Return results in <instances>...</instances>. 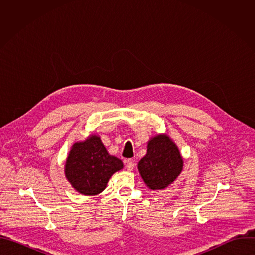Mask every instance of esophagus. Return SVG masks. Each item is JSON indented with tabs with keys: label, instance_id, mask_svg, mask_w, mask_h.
Returning <instances> with one entry per match:
<instances>
[{
	"label": "esophagus",
	"instance_id": "obj_1",
	"mask_svg": "<svg viewBox=\"0 0 255 255\" xmlns=\"http://www.w3.org/2000/svg\"><path fill=\"white\" fill-rule=\"evenodd\" d=\"M125 164H126V169L129 170V171L133 170L134 167H135V163H134V161L131 160V159H127V160L125 161Z\"/></svg>",
	"mask_w": 255,
	"mask_h": 255
}]
</instances>
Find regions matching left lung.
<instances>
[{
	"instance_id": "8db88e82",
	"label": "left lung",
	"mask_w": 255,
	"mask_h": 255,
	"mask_svg": "<svg viewBox=\"0 0 255 255\" xmlns=\"http://www.w3.org/2000/svg\"><path fill=\"white\" fill-rule=\"evenodd\" d=\"M138 169L148 188L162 190L178 176L183 159L176 145L166 135H158L148 142L147 153L139 161Z\"/></svg>"
}]
</instances>
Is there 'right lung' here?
I'll use <instances>...</instances> for the list:
<instances>
[{
	"label": "right lung",
	"mask_w": 255,
	"mask_h": 255,
	"mask_svg": "<svg viewBox=\"0 0 255 255\" xmlns=\"http://www.w3.org/2000/svg\"><path fill=\"white\" fill-rule=\"evenodd\" d=\"M122 167V161L107 152L101 139L92 136L72 146L65 164V175L78 192L93 196L104 191L109 178Z\"/></svg>",
	"instance_id": "1"
}]
</instances>
